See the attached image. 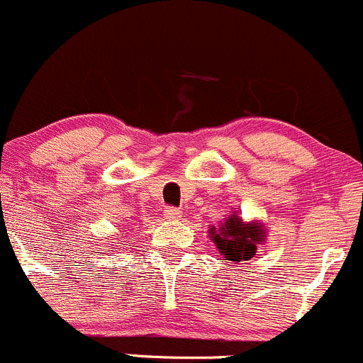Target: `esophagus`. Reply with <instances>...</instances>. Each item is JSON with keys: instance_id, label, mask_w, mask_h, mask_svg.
Here are the masks:
<instances>
[{"instance_id": "obj_1", "label": "esophagus", "mask_w": 363, "mask_h": 363, "mask_svg": "<svg viewBox=\"0 0 363 363\" xmlns=\"http://www.w3.org/2000/svg\"><path fill=\"white\" fill-rule=\"evenodd\" d=\"M180 215H182V211L178 208H174V206L164 208V216H166L167 220H177V218H180Z\"/></svg>"}]
</instances>
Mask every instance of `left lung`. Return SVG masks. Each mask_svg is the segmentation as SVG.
Masks as SVG:
<instances>
[{
  "label": "left lung",
  "mask_w": 363,
  "mask_h": 363,
  "mask_svg": "<svg viewBox=\"0 0 363 363\" xmlns=\"http://www.w3.org/2000/svg\"><path fill=\"white\" fill-rule=\"evenodd\" d=\"M223 260L242 262L250 260L257 253V245L264 241V229L260 223H242L236 215L218 227L209 230Z\"/></svg>",
  "instance_id": "8db88e82"
}]
</instances>
